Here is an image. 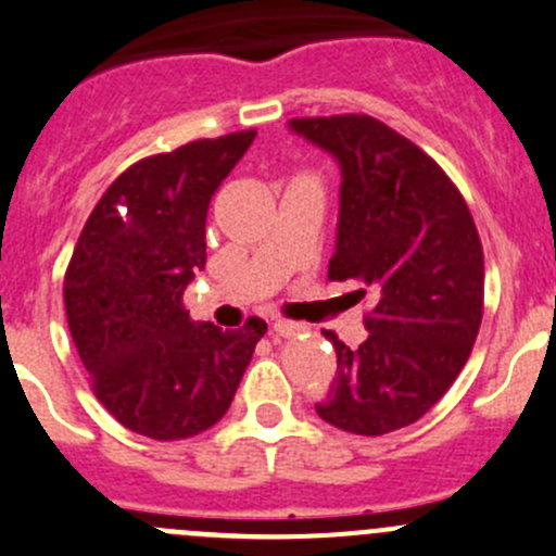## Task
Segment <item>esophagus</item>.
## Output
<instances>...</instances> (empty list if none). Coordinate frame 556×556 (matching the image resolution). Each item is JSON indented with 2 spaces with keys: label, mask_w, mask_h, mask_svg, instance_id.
Returning a JSON list of instances; mask_svg holds the SVG:
<instances>
[{
  "label": "esophagus",
  "mask_w": 556,
  "mask_h": 556,
  "mask_svg": "<svg viewBox=\"0 0 556 556\" xmlns=\"http://www.w3.org/2000/svg\"><path fill=\"white\" fill-rule=\"evenodd\" d=\"M271 331H274V337L290 339V337H299V333H304L306 326H301V323H293V320H274Z\"/></svg>",
  "instance_id": "1"
}]
</instances>
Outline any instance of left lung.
I'll use <instances>...</instances> for the list:
<instances>
[{"label":"left lung","mask_w":556,"mask_h":556,"mask_svg":"<svg viewBox=\"0 0 556 556\" xmlns=\"http://www.w3.org/2000/svg\"><path fill=\"white\" fill-rule=\"evenodd\" d=\"M342 170L328 279L371 295L366 339L333 331L337 377L315 404L353 434L396 432L443 399L470 358L483 317V247L465 198L404 135L364 113L290 118Z\"/></svg>","instance_id":"8db88e82"}]
</instances>
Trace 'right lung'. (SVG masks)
I'll return each mask as SVG.
<instances>
[{
    "mask_svg": "<svg viewBox=\"0 0 556 556\" xmlns=\"http://www.w3.org/2000/svg\"><path fill=\"white\" fill-rule=\"evenodd\" d=\"M255 129L129 165L105 190L78 236L64 309L94 396L129 432L187 440L228 413L261 317L239 331L190 320L185 290L206 266L212 195Z\"/></svg>",
    "mask_w": 556,
    "mask_h": 556,
    "instance_id": "right-lung-1",
    "label": "right lung"
}]
</instances>
